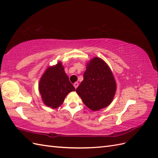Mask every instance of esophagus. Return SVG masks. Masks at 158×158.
Listing matches in <instances>:
<instances>
[{
    "instance_id": "34e87169",
    "label": "esophagus",
    "mask_w": 158,
    "mask_h": 158,
    "mask_svg": "<svg viewBox=\"0 0 158 158\" xmlns=\"http://www.w3.org/2000/svg\"><path fill=\"white\" fill-rule=\"evenodd\" d=\"M73 85H74L75 88V89H77V87L79 86V83H78L77 82H75V83L73 84Z\"/></svg>"
}]
</instances>
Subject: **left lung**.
I'll return each mask as SVG.
<instances>
[{
    "label": "left lung",
    "mask_w": 158,
    "mask_h": 158,
    "mask_svg": "<svg viewBox=\"0 0 158 158\" xmlns=\"http://www.w3.org/2000/svg\"><path fill=\"white\" fill-rule=\"evenodd\" d=\"M116 83L110 68L103 59L94 57L87 63L83 81L76 92L92 111L107 107L114 99Z\"/></svg>",
    "instance_id": "1"
}]
</instances>
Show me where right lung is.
<instances>
[{
    "mask_svg": "<svg viewBox=\"0 0 158 158\" xmlns=\"http://www.w3.org/2000/svg\"><path fill=\"white\" fill-rule=\"evenodd\" d=\"M39 90L43 103L47 107L55 109L63 103L67 94L75 91V89L59 61L44 71L40 79Z\"/></svg>",
    "mask_w": 158,
    "mask_h": 158,
    "instance_id": "obj_1",
    "label": "right lung"
}]
</instances>
